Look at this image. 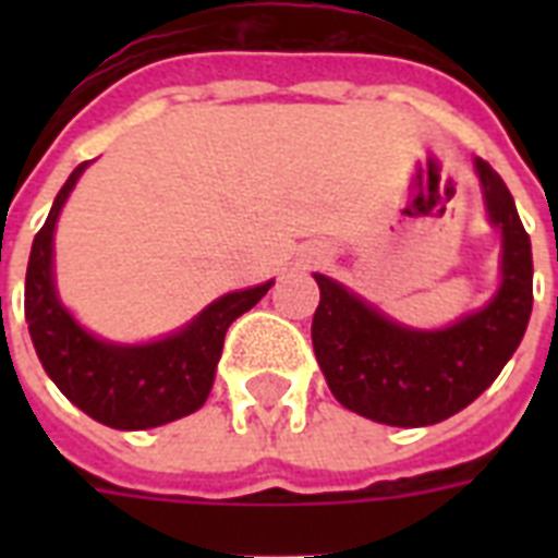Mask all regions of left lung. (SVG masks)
<instances>
[{"instance_id":"obj_1","label":"left lung","mask_w":558,"mask_h":558,"mask_svg":"<svg viewBox=\"0 0 558 558\" xmlns=\"http://www.w3.org/2000/svg\"><path fill=\"white\" fill-rule=\"evenodd\" d=\"M489 222L501 228V287L442 330L390 322L327 275L313 315L315 359L341 405L373 423L416 428L458 414L484 393L524 339L533 313V252L504 179L475 159Z\"/></svg>"}]
</instances>
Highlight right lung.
<instances>
[{
	"label": "right lung",
	"instance_id": "add662e5",
	"mask_svg": "<svg viewBox=\"0 0 558 558\" xmlns=\"http://www.w3.org/2000/svg\"><path fill=\"white\" fill-rule=\"evenodd\" d=\"M86 165L89 161L77 165L65 179L46 226L34 236L25 271V322L46 373L83 414L121 432L156 428L205 405L228 327L248 313L275 280L217 298L187 327L150 344L95 339L60 304L51 271L57 217Z\"/></svg>",
	"mask_w": 558,
	"mask_h": 558
}]
</instances>
